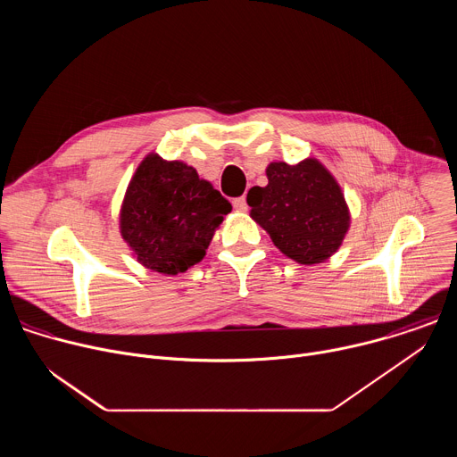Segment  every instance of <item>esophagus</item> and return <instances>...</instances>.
Instances as JSON below:
<instances>
[{
	"label": "esophagus",
	"mask_w": 457,
	"mask_h": 457,
	"mask_svg": "<svg viewBox=\"0 0 457 457\" xmlns=\"http://www.w3.org/2000/svg\"><path fill=\"white\" fill-rule=\"evenodd\" d=\"M233 208H235L237 212H245V210H247L245 197H237V199L233 201Z\"/></svg>",
	"instance_id": "1"
}]
</instances>
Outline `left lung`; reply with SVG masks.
Instances as JSON below:
<instances>
[{
  "instance_id": "obj_1",
  "label": "left lung",
  "mask_w": 457,
  "mask_h": 457,
  "mask_svg": "<svg viewBox=\"0 0 457 457\" xmlns=\"http://www.w3.org/2000/svg\"><path fill=\"white\" fill-rule=\"evenodd\" d=\"M266 175L268 186L247 193L253 220L298 264L323 262L340 247L351 220L338 182L316 159L271 162Z\"/></svg>"
}]
</instances>
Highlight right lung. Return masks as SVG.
I'll return each mask as SVG.
<instances>
[{
  "label": "right lung",
  "instance_id": "obj_1",
  "mask_svg": "<svg viewBox=\"0 0 457 457\" xmlns=\"http://www.w3.org/2000/svg\"><path fill=\"white\" fill-rule=\"evenodd\" d=\"M231 204L197 171L148 155L120 208V235L148 270L177 275L201 262Z\"/></svg>",
  "mask_w": 457,
  "mask_h": 457
}]
</instances>
